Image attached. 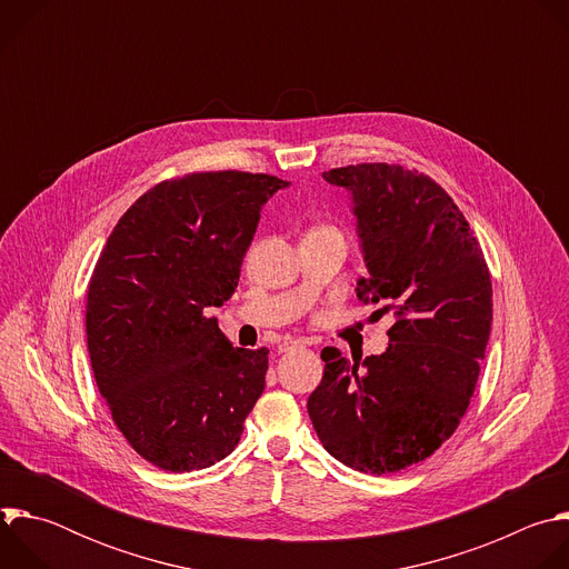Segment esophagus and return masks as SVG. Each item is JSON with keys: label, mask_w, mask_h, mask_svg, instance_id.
<instances>
[{"label": "esophagus", "mask_w": 569, "mask_h": 569, "mask_svg": "<svg viewBox=\"0 0 569 569\" xmlns=\"http://www.w3.org/2000/svg\"><path fill=\"white\" fill-rule=\"evenodd\" d=\"M297 347H301V342H299V340L288 338V340H283V342L279 345V351H281V353H286V351H292V349H297Z\"/></svg>", "instance_id": "esophagus-1"}]
</instances>
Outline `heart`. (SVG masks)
Masks as SVG:
<instances>
[{"label": "heart", "mask_w": 569, "mask_h": 569, "mask_svg": "<svg viewBox=\"0 0 569 569\" xmlns=\"http://www.w3.org/2000/svg\"><path fill=\"white\" fill-rule=\"evenodd\" d=\"M310 231H338V229L331 227V224H317V227H312Z\"/></svg>", "instance_id": "heart-1"}]
</instances>
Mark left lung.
Masks as SVG:
<instances>
[{"label":"left lung","mask_w":569,"mask_h":569,"mask_svg":"<svg viewBox=\"0 0 569 569\" xmlns=\"http://www.w3.org/2000/svg\"><path fill=\"white\" fill-rule=\"evenodd\" d=\"M323 178L353 193L369 270L358 299L396 321L382 356L351 362L333 347L321 351L308 415L338 461L391 475L435 455L468 410L493 323L491 272L430 176L371 161Z\"/></svg>","instance_id":"1"}]
</instances>
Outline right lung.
I'll list each match as a JSON object with an SVG mask.
<instances>
[{
	"label": "right lung",
	"mask_w": 569,
	"mask_h": 569,
	"mask_svg": "<svg viewBox=\"0 0 569 569\" xmlns=\"http://www.w3.org/2000/svg\"><path fill=\"white\" fill-rule=\"evenodd\" d=\"M283 184L248 171L159 182L94 266L86 331L97 387L132 450L161 470L224 459L263 393L268 349H233L207 308L233 295L261 207Z\"/></svg>",
	"instance_id": "1"
}]
</instances>
